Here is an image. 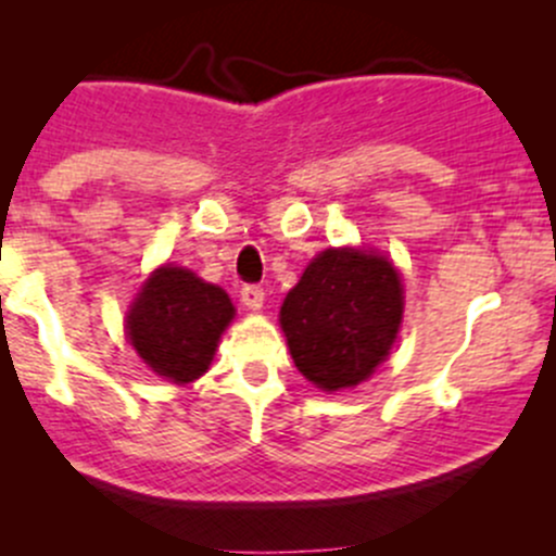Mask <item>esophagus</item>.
Instances as JSON below:
<instances>
[{
	"label": "esophagus",
	"mask_w": 556,
	"mask_h": 556,
	"mask_svg": "<svg viewBox=\"0 0 556 556\" xmlns=\"http://www.w3.org/2000/svg\"><path fill=\"white\" fill-rule=\"evenodd\" d=\"M239 299H242V304L247 309H261L263 306V299H266V293H263V288H257V285H242V290H239Z\"/></svg>",
	"instance_id": "obj_1"
}]
</instances>
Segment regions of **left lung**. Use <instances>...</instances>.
<instances>
[{"label":"left lung","instance_id":"obj_1","mask_svg":"<svg viewBox=\"0 0 556 556\" xmlns=\"http://www.w3.org/2000/svg\"><path fill=\"white\" fill-rule=\"evenodd\" d=\"M401 319L397 268L355 247L319 252L279 309L295 368L325 392L366 382L390 355Z\"/></svg>","mask_w":556,"mask_h":556}]
</instances>
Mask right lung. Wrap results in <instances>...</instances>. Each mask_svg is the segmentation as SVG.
I'll return each instance as SVG.
<instances>
[{"instance_id":"obj_1","label":"right lung","mask_w":556,"mask_h":556,"mask_svg":"<svg viewBox=\"0 0 556 556\" xmlns=\"http://www.w3.org/2000/svg\"><path fill=\"white\" fill-rule=\"evenodd\" d=\"M233 312L226 290L166 263L150 274L134 299L126 333L159 377L188 384L206 374Z\"/></svg>"}]
</instances>
